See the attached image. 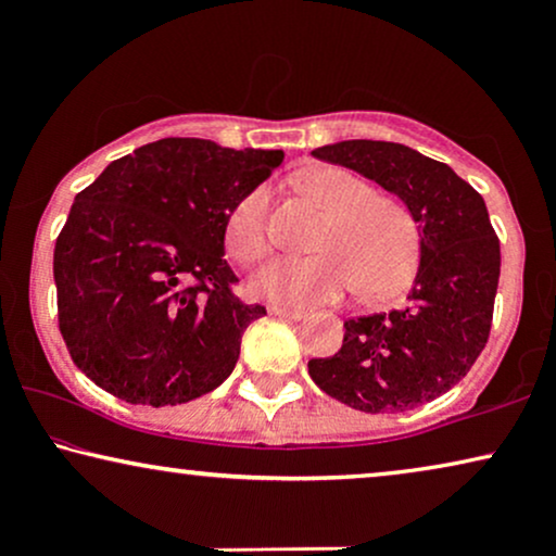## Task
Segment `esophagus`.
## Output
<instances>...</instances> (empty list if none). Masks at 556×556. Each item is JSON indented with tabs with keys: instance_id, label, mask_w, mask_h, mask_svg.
<instances>
[{
	"instance_id": "obj_1",
	"label": "esophagus",
	"mask_w": 556,
	"mask_h": 556,
	"mask_svg": "<svg viewBox=\"0 0 556 556\" xmlns=\"http://www.w3.org/2000/svg\"><path fill=\"white\" fill-rule=\"evenodd\" d=\"M268 314L270 316H280V318H291V321H299V318H303V311L283 308V306H268Z\"/></svg>"
}]
</instances>
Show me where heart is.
Instances as JSON below:
<instances>
[{
    "mask_svg": "<svg viewBox=\"0 0 556 556\" xmlns=\"http://www.w3.org/2000/svg\"><path fill=\"white\" fill-rule=\"evenodd\" d=\"M299 192L326 212L308 257H273L250 278L257 299L288 308H306L339 299L354 286L362 299L400 293L420 263V225L397 197L339 169L318 166L295 179ZM235 263L253 265L268 253V192L250 189L232 204L223 230Z\"/></svg>",
    "mask_w": 556,
    "mask_h": 556,
    "instance_id": "1",
    "label": "heart"
}]
</instances>
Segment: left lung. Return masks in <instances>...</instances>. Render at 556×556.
<instances>
[{"label":"left lung","instance_id":"8db88e82","mask_svg":"<svg viewBox=\"0 0 556 556\" xmlns=\"http://www.w3.org/2000/svg\"><path fill=\"white\" fill-rule=\"evenodd\" d=\"M316 159L375 179L420 223L407 306L349 318L333 356L308 362L329 397L362 413H405L460 382L491 333L501 245L483 197L451 166L392 141H341Z\"/></svg>","mask_w":556,"mask_h":556}]
</instances>
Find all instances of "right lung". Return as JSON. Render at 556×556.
Segmentation results:
<instances>
[{
	"label": "right lung",
	"instance_id": "add662e5",
	"mask_svg": "<svg viewBox=\"0 0 556 556\" xmlns=\"http://www.w3.org/2000/svg\"><path fill=\"white\" fill-rule=\"evenodd\" d=\"M283 151L162 139L75 194L55 240L58 326L83 375L131 405H181L230 377L261 303L235 295L225 217Z\"/></svg>",
	"mask_w": 556,
	"mask_h": 556
}]
</instances>
